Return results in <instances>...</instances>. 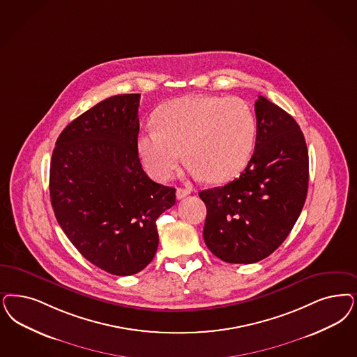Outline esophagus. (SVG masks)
Instances as JSON below:
<instances>
[{"label": "esophagus", "instance_id": "obj_1", "mask_svg": "<svg viewBox=\"0 0 357 357\" xmlns=\"http://www.w3.org/2000/svg\"><path fill=\"white\" fill-rule=\"evenodd\" d=\"M190 194H191V191H190L188 188H178V190H176V197H178L179 200L187 197V195H190Z\"/></svg>", "mask_w": 357, "mask_h": 357}]
</instances>
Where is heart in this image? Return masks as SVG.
<instances>
[{"label": "heart", "instance_id": "obj_1", "mask_svg": "<svg viewBox=\"0 0 357 357\" xmlns=\"http://www.w3.org/2000/svg\"><path fill=\"white\" fill-rule=\"evenodd\" d=\"M138 137L149 174L163 181L185 158L190 172L211 182L231 181L245 169L257 135L252 107L240 98L190 95L166 104Z\"/></svg>", "mask_w": 357, "mask_h": 357}]
</instances>
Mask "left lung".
<instances>
[{"label":"left lung","instance_id":"left-lung-1","mask_svg":"<svg viewBox=\"0 0 357 357\" xmlns=\"http://www.w3.org/2000/svg\"><path fill=\"white\" fill-rule=\"evenodd\" d=\"M257 135L245 170L228 185L199 192L207 207L203 237L229 264L271 256L291 232L308 187V151L294 119L259 96Z\"/></svg>","mask_w":357,"mask_h":357}]
</instances>
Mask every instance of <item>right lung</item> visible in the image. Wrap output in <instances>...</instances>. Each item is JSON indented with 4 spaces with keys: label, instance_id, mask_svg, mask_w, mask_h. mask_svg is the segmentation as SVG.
<instances>
[{
    "label": "right lung",
    "instance_id": "add662e5",
    "mask_svg": "<svg viewBox=\"0 0 357 357\" xmlns=\"http://www.w3.org/2000/svg\"><path fill=\"white\" fill-rule=\"evenodd\" d=\"M139 93L117 95L68 123L50 166V197L84 259L114 275L145 269L158 248L157 219L175 188L155 183L138 158Z\"/></svg>",
    "mask_w": 357,
    "mask_h": 357
}]
</instances>
